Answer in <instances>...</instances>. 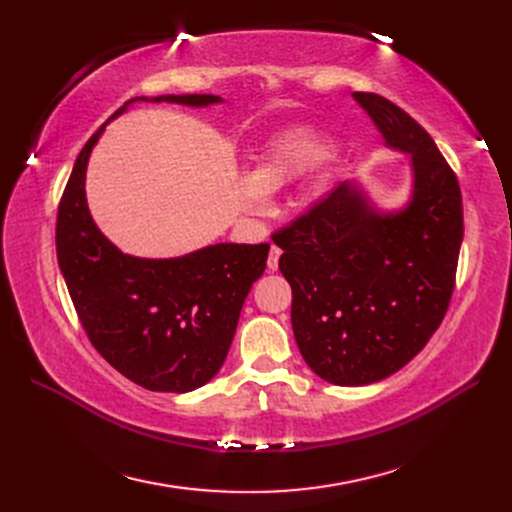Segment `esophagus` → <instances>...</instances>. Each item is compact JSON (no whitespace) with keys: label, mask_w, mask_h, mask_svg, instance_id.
Returning <instances> with one entry per match:
<instances>
[{"label":"esophagus","mask_w":512,"mask_h":512,"mask_svg":"<svg viewBox=\"0 0 512 512\" xmlns=\"http://www.w3.org/2000/svg\"><path fill=\"white\" fill-rule=\"evenodd\" d=\"M280 256H282V250L277 245H271V252H269V258H267V267L271 271L277 269V265H280Z\"/></svg>","instance_id":"1"}]
</instances>
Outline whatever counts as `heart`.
<instances>
[{"mask_svg":"<svg viewBox=\"0 0 512 512\" xmlns=\"http://www.w3.org/2000/svg\"><path fill=\"white\" fill-rule=\"evenodd\" d=\"M333 151V138L316 130H290L273 138L258 158L254 173L237 185L241 205L252 213L262 211L267 207V192L312 173L333 156Z\"/></svg>","mask_w":512,"mask_h":512,"instance_id":"heart-1","label":"heart"}]
</instances>
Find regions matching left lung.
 I'll return each instance as SVG.
<instances>
[{
    "label": "left lung",
    "mask_w": 512,
    "mask_h": 512,
    "mask_svg": "<svg viewBox=\"0 0 512 512\" xmlns=\"http://www.w3.org/2000/svg\"><path fill=\"white\" fill-rule=\"evenodd\" d=\"M352 96L384 143L410 156L408 205L378 211L342 181L273 232L294 339L314 374L337 386L384 380L425 348L451 303L463 239L459 183L433 138L391 100Z\"/></svg>",
    "instance_id": "left-lung-1"
}]
</instances>
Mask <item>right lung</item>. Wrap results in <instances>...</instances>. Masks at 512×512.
I'll use <instances>...</instances> for the list:
<instances>
[{"label":"right lung","instance_id":"1","mask_svg":"<svg viewBox=\"0 0 512 512\" xmlns=\"http://www.w3.org/2000/svg\"><path fill=\"white\" fill-rule=\"evenodd\" d=\"M183 106L220 96L132 98ZM111 117V119H113ZM104 126L74 162L57 211V262L89 342L119 374L158 393H188L218 374L243 301L265 273L269 243H218L179 258L123 254L91 220L85 173Z\"/></svg>","mask_w":512,"mask_h":512}]
</instances>
